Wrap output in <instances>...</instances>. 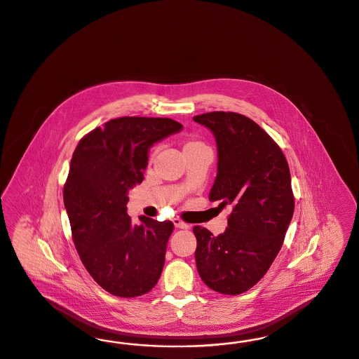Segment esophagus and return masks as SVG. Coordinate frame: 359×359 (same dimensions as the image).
<instances>
[{
    "mask_svg": "<svg viewBox=\"0 0 359 359\" xmlns=\"http://www.w3.org/2000/svg\"><path fill=\"white\" fill-rule=\"evenodd\" d=\"M173 225L176 226V228H180V229H187V228H189V225L188 224L184 223V222H182L180 219H177V217H175L172 220Z\"/></svg>",
    "mask_w": 359,
    "mask_h": 359,
    "instance_id": "esophagus-1",
    "label": "esophagus"
}]
</instances>
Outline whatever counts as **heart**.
Instances as JSON below:
<instances>
[{"mask_svg": "<svg viewBox=\"0 0 359 359\" xmlns=\"http://www.w3.org/2000/svg\"><path fill=\"white\" fill-rule=\"evenodd\" d=\"M207 149V146H205L201 140H198V139L194 137V136L187 137L186 142H184V144H183V151H184V152H187V151H191V149ZM154 156H155V151H152V152L149 154V161H152V159H154Z\"/></svg>", "mask_w": 359, "mask_h": 359, "instance_id": "1", "label": "heart"}]
</instances>
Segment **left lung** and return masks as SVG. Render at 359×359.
I'll use <instances>...</instances> for the list:
<instances>
[{"mask_svg":"<svg viewBox=\"0 0 359 359\" xmlns=\"http://www.w3.org/2000/svg\"><path fill=\"white\" fill-rule=\"evenodd\" d=\"M194 121L210 128L217 144L210 200L232 207L222 235L194 226L196 266L212 290L236 296L260 281L283 247L294 212L290 171L278 144L247 116L213 111Z\"/></svg>","mask_w":359,"mask_h":359,"instance_id":"left-lung-1","label":"left lung"}]
</instances>
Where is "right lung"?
Masks as SVG:
<instances>
[{
	"instance_id": "obj_1",
	"label": "right lung",
	"mask_w": 359,
	"mask_h": 359,
	"mask_svg": "<svg viewBox=\"0 0 359 359\" xmlns=\"http://www.w3.org/2000/svg\"><path fill=\"white\" fill-rule=\"evenodd\" d=\"M170 118L123 116L83 136L75 149L63 201L87 272L116 297L149 293L161 277L171 222L127 215L128 189L143 182L151 146L179 133Z\"/></svg>"
}]
</instances>
